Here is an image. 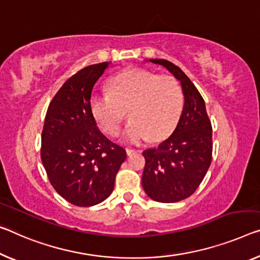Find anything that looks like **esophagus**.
<instances>
[{"instance_id": "esophagus-1", "label": "esophagus", "mask_w": 260, "mask_h": 260, "mask_svg": "<svg viewBox=\"0 0 260 260\" xmlns=\"http://www.w3.org/2000/svg\"><path fill=\"white\" fill-rule=\"evenodd\" d=\"M125 151H126V154H127V155H133L134 153L138 152L137 150H135V149H129V147H127V149H125Z\"/></svg>"}]
</instances>
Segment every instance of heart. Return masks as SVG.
Wrapping results in <instances>:
<instances>
[{"label":"heart","instance_id":"b5f03b06","mask_svg":"<svg viewBox=\"0 0 260 260\" xmlns=\"http://www.w3.org/2000/svg\"><path fill=\"white\" fill-rule=\"evenodd\" d=\"M182 107L183 94L177 80L141 69L115 75L109 93L94 94L90 100L95 121L109 136L118 135L129 110L131 121L123 134L129 143L166 138L177 126Z\"/></svg>","mask_w":260,"mask_h":260}]
</instances>
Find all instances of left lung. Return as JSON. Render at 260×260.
Returning <instances> with one entry per match:
<instances>
[{
	"mask_svg": "<svg viewBox=\"0 0 260 260\" xmlns=\"http://www.w3.org/2000/svg\"><path fill=\"white\" fill-rule=\"evenodd\" d=\"M181 83L185 105L180 119L169 138L143 152L145 158L142 185L158 202L172 203L189 198L208 171L213 153V129L206 103L183 72L164 59H150Z\"/></svg>",
	"mask_w": 260,
	"mask_h": 260,
	"instance_id": "1",
	"label": "left lung"
}]
</instances>
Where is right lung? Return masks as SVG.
<instances>
[{"label": "right lung", "mask_w": 260, "mask_h": 260, "mask_svg": "<svg viewBox=\"0 0 260 260\" xmlns=\"http://www.w3.org/2000/svg\"><path fill=\"white\" fill-rule=\"evenodd\" d=\"M110 62L80 70L47 108L41 157L51 185L74 206L90 207L113 193L126 152L99 130L90 109L91 90Z\"/></svg>", "instance_id": "add662e5"}]
</instances>
